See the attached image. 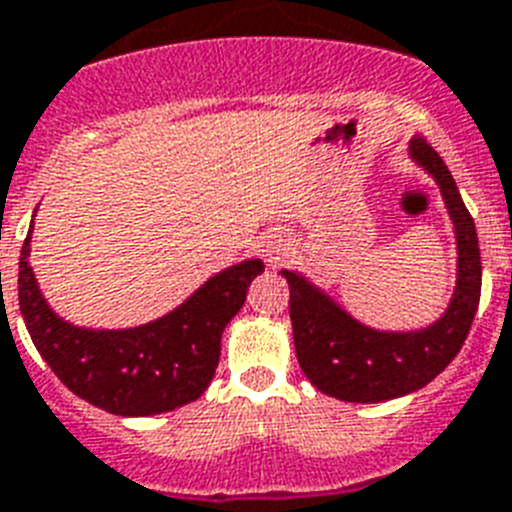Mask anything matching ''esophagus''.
Listing matches in <instances>:
<instances>
[{"label":"esophagus","instance_id":"obj_1","mask_svg":"<svg viewBox=\"0 0 512 512\" xmlns=\"http://www.w3.org/2000/svg\"><path fill=\"white\" fill-rule=\"evenodd\" d=\"M282 256H285V248H282V243H269V246H266V259H269V264H277V261H282Z\"/></svg>","mask_w":512,"mask_h":512}]
</instances>
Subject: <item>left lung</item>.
Masks as SVG:
<instances>
[{
    "label": "left lung",
    "instance_id": "obj_1",
    "mask_svg": "<svg viewBox=\"0 0 512 512\" xmlns=\"http://www.w3.org/2000/svg\"><path fill=\"white\" fill-rule=\"evenodd\" d=\"M408 154L439 185L458 243L453 298L437 322L411 332L371 329L303 274L282 269L290 285V322L303 374L316 390L345 403H382L426 387L458 356L479 308L481 253L474 219L442 156L424 138H413Z\"/></svg>",
    "mask_w": 512,
    "mask_h": 512
}]
</instances>
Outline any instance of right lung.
I'll return each mask as SVG.
<instances>
[{"label":"right lung","mask_w":512,"mask_h":512,"mask_svg":"<svg viewBox=\"0 0 512 512\" xmlns=\"http://www.w3.org/2000/svg\"><path fill=\"white\" fill-rule=\"evenodd\" d=\"M31 230L20 251L18 301L25 327L49 369L86 403L114 416H156L204 395L219 363L222 332L246 303L264 261L232 264L188 301L130 329L75 327L54 314L31 269Z\"/></svg>","instance_id":"right-lung-1"}]
</instances>
